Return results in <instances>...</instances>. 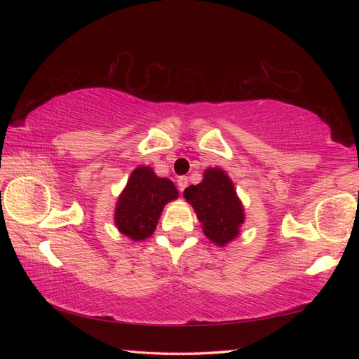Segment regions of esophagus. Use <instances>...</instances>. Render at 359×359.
Returning <instances> with one entry per match:
<instances>
[{
  "mask_svg": "<svg viewBox=\"0 0 359 359\" xmlns=\"http://www.w3.org/2000/svg\"><path fill=\"white\" fill-rule=\"evenodd\" d=\"M177 187H179L180 193L184 191V189L188 187V177H185V175H180V177L177 179Z\"/></svg>",
  "mask_w": 359,
  "mask_h": 359,
  "instance_id": "34e87169",
  "label": "esophagus"
}]
</instances>
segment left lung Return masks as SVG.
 Returning a JSON list of instances; mask_svg holds the SVG:
<instances>
[{
  "mask_svg": "<svg viewBox=\"0 0 359 359\" xmlns=\"http://www.w3.org/2000/svg\"><path fill=\"white\" fill-rule=\"evenodd\" d=\"M185 199L193 205L205 236L219 247L238 238L245 220L243 205L239 201L231 179L220 168H208L201 184L188 187Z\"/></svg>",
  "mask_w": 359,
  "mask_h": 359,
  "instance_id": "1",
  "label": "left lung"
}]
</instances>
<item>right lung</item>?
<instances>
[{
  "instance_id": "obj_1",
  "label": "right lung",
  "mask_w": 359,
  "mask_h": 359,
  "mask_svg": "<svg viewBox=\"0 0 359 359\" xmlns=\"http://www.w3.org/2000/svg\"><path fill=\"white\" fill-rule=\"evenodd\" d=\"M177 197L170 179L157 177L149 166L135 168L117 201L116 226L129 239H147L154 233L165 205Z\"/></svg>"
}]
</instances>
